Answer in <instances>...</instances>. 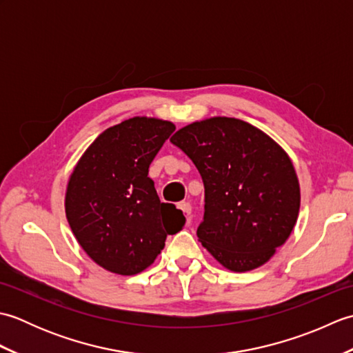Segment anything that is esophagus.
<instances>
[{"instance_id": "34e87169", "label": "esophagus", "mask_w": 353, "mask_h": 353, "mask_svg": "<svg viewBox=\"0 0 353 353\" xmlns=\"http://www.w3.org/2000/svg\"><path fill=\"white\" fill-rule=\"evenodd\" d=\"M179 209H182L185 215H190V214H191V205H190V201H181V203H179Z\"/></svg>"}]
</instances>
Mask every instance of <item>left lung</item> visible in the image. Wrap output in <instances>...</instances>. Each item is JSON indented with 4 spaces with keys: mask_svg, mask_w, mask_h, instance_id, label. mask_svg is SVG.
I'll return each mask as SVG.
<instances>
[{
    "mask_svg": "<svg viewBox=\"0 0 353 353\" xmlns=\"http://www.w3.org/2000/svg\"><path fill=\"white\" fill-rule=\"evenodd\" d=\"M170 141L205 185L201 245L232 272L264 265L291 235L301 208L288 154L254 125L228 117L185 125Z\"/></svg>",
    "mask_w": 353,
    "mask_h": 353,
    "instance_id": "1",
    "label": "left lung"
}]
</instances>
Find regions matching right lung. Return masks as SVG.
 I'll use <instances>...</instances> for the list:
<instances>
[{
  "label": "right lung",
  "mask_w": 353,
  "mask_h": 353,
  "mask_svg": "<svg viewBox=\"0 0 353 353\" xmlns=\"http://www.w3.org/2000/svg\"><path fill=\"white\" fill-rule=\"evenodd\" d=\"M176 125L133 117L104 130L70 176L65 212L81 249L108 272L132 276L154 262L185 215L161 203L148 167Z\"/></svg>",
  "instance_id": "right-lung-1"
}]
</instances>
